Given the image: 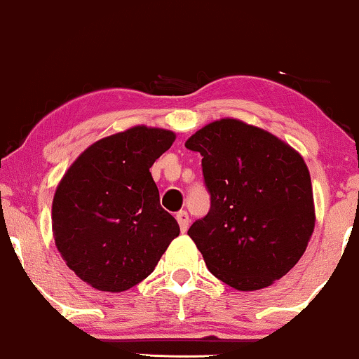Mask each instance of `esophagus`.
Segmentation results:
<instances>
[{
  "label": "esophagus",
  "instance_id": "1",
  "mask_svg": "<svg viewBox=\"0 0 359 359\" xmlns=\"http://www.w3.org/2000/svg\"><path fill=\"white\" fill-rule=\"evenodd\" d=\"M176 220H178L181 232H186V230H188V227H189V215H188V212H186V210H180V212L176 214Z\"/></svg>",
  "mask_w": 359,
  "mask_h": 359
}]
</instances>
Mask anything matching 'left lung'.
Segmentation results:
<instances>
[{
	"mask_svg": "<svg viewBox=\"0 0 359 359\" xmlns=\"http://www.w3.org/2000/svg\"><path fill=\"white\" fill-rule=\"evenodd\" d=\"M184 145L203 155L210 193L208 215L188 230L205 266L237 291L271 286L301 259L316 227L306 161L271 132L232 117Z\"/></svg>",
	"mask_w": 359,
	"mask_h": 359,
	"instance_id": "8db88e82",
	"label": "left lung"
}]
</instances>
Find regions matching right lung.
I'll use <instances>...</instances> for the list:
<instances>
[{
  "label": "right lung",
  "instance_id": "1",
  "mask_svg": "<svg viewBox=\"0 0 359 359\" xmlns=\"http://www.w3.org/2000/svg\"><path fill=\"white\" fill-rule=\"evenodd\" d=\"M166 129L134 126L96 140L65 171L52 233L67 266L91 287L122 292L154 271L180 235L150 168L173 145Z\"/></svg>",
  "mask_w": 359,
  "mask_h": 359
}]
</instances>
